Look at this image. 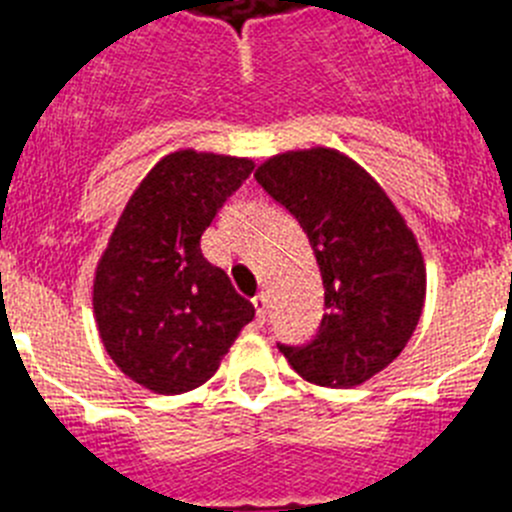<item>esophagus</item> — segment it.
<instances>
[{
  "label": "esophagus",
  "mask_w": 512,
  "mask_h": 512,
  "mask_svg": "<svg viewBox=\"0 0 512 512\" xmlns=\"http://www.w3.org/2000/svg\"><path fill=\"white\" fill-rule=\"evenodd\" d=\"M251 302H253V307H256V318H259L261 323H264L266 307H269V300H266V295H256Z\"/></svg>",
  "instance_id": "34e87169"
}]
</instances>
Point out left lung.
Here are the masks:
<instances>
[{
  "label": "left lung",
  "instance_id": "8db88e82",
  "mask_svg": "<svg viewBox=\"0 0 512 512\" xmlns=\"http://www.w3.org/2000/svg\"><path fill=\"white\" fill-rule=\"evenodd\" d=\"M256 182L297 217L325 289L320 330L279 346L302 379L348 390L400 356L425 305L418 238L374 176L336 148L266 158Z\"/></svg>",
  "mask_w": 512,
  "mask_h": 512
}]
</instances>
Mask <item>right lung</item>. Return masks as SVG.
<instances>
[{
	"label": "right lung",
	"mask_w": 512,
	"mask_h": 512,
	"mask_svg": "<svg viewBox=\"0 0 512 512\" xmlns=\"http://www.w3.org/2000/svg\"><path fill=\"white\" fill-rule=\"evenodd\" d=\"M251 158L179 148L130 194L94 269L99 338L125 377L156 395L205 384L253 320V305L202 256L212 217Z\"/></svg>",
	"instance_id": "1"
}]
</instances>
